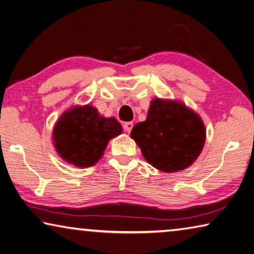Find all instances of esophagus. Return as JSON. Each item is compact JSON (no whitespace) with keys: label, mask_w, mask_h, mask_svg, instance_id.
I'll use <instances>...</instances> for the list:
<instances>
[{"label":"esophagus","mask_w":254,"mask_h":254,"mask_svg":"<svg viewBox=\"0 0 254 254\" xmlns=\"http://www.w3.org/2000/svg\"><path fill=\"white\" fill-rule=\"evenodd\" d=\"M132 126H134V125H132V123H131V122L125 123V124H124V129H125V131H127V132H130V130H131Z\"/></svg>","instance_id":"obj_1"}]
</instances>
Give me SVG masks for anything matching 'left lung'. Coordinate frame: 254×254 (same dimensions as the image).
Masks as SVG:
<instances>
[{
  "label": "left lung",
  "instance_id": "8db88e82",
  "mask_svg": "<svg viewBox=\"0 0 254 254\" xmlns=\"http://www.w3.org/2000/svg\"><path fill=\"white\" fill-rule=\"evenodd\" d=\"M130 137L149 164L172 173L189 168L198 159L206 142V128L200 116L182 101L155 98L146 120L132 127Z\"/></svg>",
  "mask_w": 254,
  "mask_h": 254
}]
</instances>
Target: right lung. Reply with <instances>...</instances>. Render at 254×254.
I'll return each mask as SVG.
<instances>
[{"label":"right lung","instance_id":"obj_1","mask_svg":"<svg viewBox=\"0 0 254 254\" xmlns=\"http://www.w3.org/2000/svg\"><path fill=\"white\" fill-rule=\"evenodd\" d=\"M122 132V125L115 117H103L91 105H76L58 118L52 140L66 163L89 168L101 159L109 140Z\"/></svg>","mask_w":254,"mask_h":254}]
</instances>
